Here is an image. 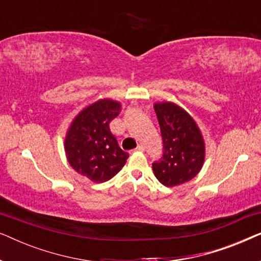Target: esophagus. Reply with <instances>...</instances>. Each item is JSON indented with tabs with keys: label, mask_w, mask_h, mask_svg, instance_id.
<instances>
[{
	"label": "esophagus",
	"mask_w": 261,
	"mask_h": 261,
	"mask_svg": "<svg viewBox=\"0 0 261 261\" xmlns=\"http://www.w3.org/2000/svg\"><path fill=\"white\" fill-rule=\"evenodd\" d=\"M145 151V148H144V146H141V145H139L138 146V147L137 148H135V149H133V151H130L132 153H133V152H144Z\"/></svg>",
	"instance_id": "obj_1"
}]
</instances>
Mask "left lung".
<instances>
[{
  "label": "left lung",
  "instance_id": "1",
  "mask_svg": "<svg viewBox=\"0 0 261 261\" xmlns=\"http://www.w3.org/2000/svg\"><path fill=\"white\" fill-rule=\"evenodd\" d=\"M163 138V156L152 164L153 172L165 187L191 180L201 171L205 156L204 140L195 120L172 102L155 103Z\"/></svg>",
  "mask_w": 261,
  "mask_h": 261
}]
</instances>
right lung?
Returning a JSON list of instances; mask_svg holds the SVG:
<instances>
[{
  "mask_svg": "<svg viewBox=\"0 0 261 261\" xmlns=\"http://www.w3.org/2000/svg\"><path fill=\"white\" fill-rule=\"evenodd\" d=\"M120 110L119 102L98 99L74 117L66 133L67 162L76 172L94 183L112 179L129 156L120 148L109 128Z\"/></svg>",
  "mask_w": 261,
  "mask_h": 261,
  "instance_id": "1",
  "label": "right lung"
}]
</instances>
